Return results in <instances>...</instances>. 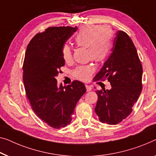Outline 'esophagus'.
<instances>
[{"label": "esophagus", "mask_w": 156, "mask_h": 156, "mask_svg": "<svg viewBox=\"0 0 156 156\" xmlns=\"http://www.w3.org/2000/svg\"><path fill=\"white\" fill-rule=\"evenodd\" d=\"M85 87H86V89H87V91H91L92 87H91V86H89V85H86Z\"/></svg>", "instance_id": "34e87169"}]
</instances>
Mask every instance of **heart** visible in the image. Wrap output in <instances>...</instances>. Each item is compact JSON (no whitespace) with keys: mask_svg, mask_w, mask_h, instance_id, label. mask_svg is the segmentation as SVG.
I'll list each match as a JSON object with an SVG mask.
<instances>
[{"mask_svg":"<svg viewBox=\"0 0 156 156\" xmlns=\"http://www.w3.org/2000/svg\"><path fill=\"white\" fill-rule=\"evenodd\" d=\"M112 31L107 27L86 25L83 26L74 37L76 46L87 48V57L96 62L104 60L111 48ZM62 55L65 62L73 59V53L69 45L64 44L62 47ZM94 72L92 65H80L73 71L74 77L83 82H87Z\"/></svg>","mask_w":156,"mask_h":156,"instance_id":"1","label":"heart"}]
</instances>
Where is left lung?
Masks as SVG:
<instances>
[{
  "label": "left lung",
  "mask_w": 156,
  "mask_h": 156,
  "mask_svg": "<svg viewBox=\"0 0 156 156\" xmlns=\"http://www.w3.org/2000/svg\"><path fill=\"white\" fill-rule=\"evenodd\" d=\"M142 65L134 43L128 34L118 31L112 53L95 81L110 83L111 89L96 90L95 112L101 122L117 125L127 118L142 90Z\"/></svg>",
  "instance_id": "1"
}]
</instances>
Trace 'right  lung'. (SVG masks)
I'll use <instances>...</instances> for the list:
<instances>
[{"instance_id": "add662e5", "label": "right lung", "mask_w": 156, "mask_h": 156, "mask_svg": "<svg viewBox=\"0 0 156 156\" xmlns=\"http://www.w3.org/2000/svg\"><path fill=\"white\" fill-rule=\"evenodd\" d=\"M77 27H50L29 43L23 63L26 96L33 111L55 129L67 126L73 119L76 103L86 92L84 84L73 81L58 87L56 76L65 65L62 47Z\"/></svg>"}]
</instances>
